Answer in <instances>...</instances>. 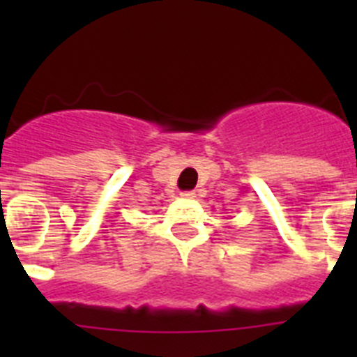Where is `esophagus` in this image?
<instances>
[{"mask_svg": "<svg viewBox=\"0 0 357 357\" xmlns=\"http://www.w3.org/2000/svg\"><path fill=\"white\" fill-rule=\"evenodd\" d=\"M181 197L182 198H188V200H191V198L197 197V193H195V191H182Z\"/></svg>", "mask_w": 357, "mask_h": 357, "instance_id": "34e87169", "label": "esophagus"}]
</instances>
